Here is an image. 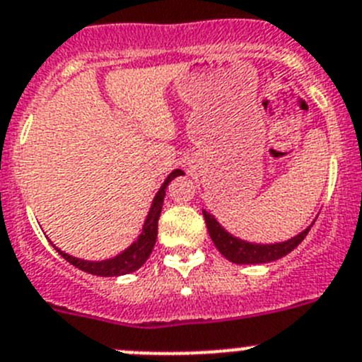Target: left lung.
<instances>
[{"label": "left lung", "instance_id": "1", "mask_svg": "<svg viewBox=\"0 0 362 362\" xmlns=\"http://www.w3.org/2000/svg\"><path fill=\"white\" fill-rule=\"evenodd\" d=\"M204 218L207 223V230L211 235L212 243L218 248V252L221 253L223 257L228 259L234 264H266V262H273L276 259H282L284 255H288L289 252L296 248L300 243L303 241V238L307 235V232L310 230L314 219L310 223V227H307L305 230H302L300 234H296L295 238L288 239V241L280 243H250L245 241L241 238H235L230 232L225 230L221 227V223L204 209Z\"/></svg>", "mask_w": 362, "mask_h": 362}]
</instances>
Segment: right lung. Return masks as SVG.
I'll return each mask as SVG.
<instances>
[{"instance_id":"right-lung-1","label":"right lung","mask_w":362,"mask_h":362,"mask_svg":"<svg viewBox=\"0 0 362 362\" xmlns=\"http://www.w3.org/2000/svg\"><path fill=\"white\" fill-rule=\"evenodd\" d=\"M180 175H184V171L182 170H175L168 175V178H165L164 184L160 185V189L155 192L153 202H151L150 211H148L146 219H144L143 228H141L137 239H135L130 246H127L123 252L114 255V257L103 259V261H86V259L73 257V255H69V253L62 252V250L57 248V246L52 243L53 248H55L67 262H71L74 268L82 269V272L86 273H90V275L119 276V275H127V273L135 272V269H139L141 266L148 261L151 250H153L155 246V239H157V227H158L157 223H158V218H160L162 204H164L168 184H170L173 178L180 177Z\"/></svg>"}]
</instances>
